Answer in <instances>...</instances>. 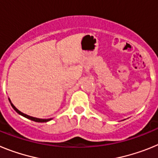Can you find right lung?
Here are the masks:
<instances>
[{"instance_id": "add662e5", "label": "right lung", "mask_w": 158, "mask_h": 158, "mask_svg": "<svg viewBox=\"0 0 158 158\" xmlns=\"http://www.w3.org/2000/svg\"><path fill=\"white\" fill-rule=\"evenodd\" d=\"M8 100H9V98H8ZM9 101H10V103H11V100H9ZM11 105H12V107H13V109L15 110V111H16V112L18 113V114H19V115H21L22 116L25 117V118H28V119H31V120L35 121V122L47 123V122H48V121H50V120H51V119H52V118H44V119H43V118H35V117L30 116V115H26V114H24V113H23V112H21V111H19V110H18L17 108H16V107H15V106H14L13 104H12V103H11Z\"/></svg>"}]
</instances>
